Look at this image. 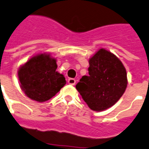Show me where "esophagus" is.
<instances>
[{
  "mask_svg": "<svg viewBox=\"0 0 149 149\" xmlns=\"http://www.w3.org/2000/svg\"><path fill=\"white\" fill-rule=\"evenodd\" d=\"M68 83L71 84V85H74L76 83V81L74 78H69V79L68 80Z\"/></svg>",
  "mask_w": 149,
  "mask_h": 149,
  "instance_id": "esophagus-1",
  "label": "esophagus"
}]
</instances>
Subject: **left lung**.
Masks as SVG:
<instances>
[{
	"mask_svg": "<svg viewBox=\"0 0 149 149\" xmlns=\"http://www.w3.org/2000/svg\"><path fill=\"white\" fill-rule=\"evenodd\" d=\"M89 65V75L80 79L76 89L92 110L103 111L116 104L126 91V68L116 55L104 49L90 58Z\"/></svg>",
	"mask_w": 149,
	"mask_h": 149,
	"instance_id": "1",
	"label": "left lung"
}]
</instances>
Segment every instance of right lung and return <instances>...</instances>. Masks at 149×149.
Returning <instances> with one entry per match:
<instances>
[{
    "label": "right lung",
    "mask_w": 149,
    "mask_h": 149,
    "mask_svg": "<svg viewBox=\"0 0 149 149\" xmlns=\"http://www.w3.org/2000/svg\"><path fill=\"white\" fill-rule=\"evenodd\" d=\"M56 60L50 55L33 56L18 71L20 87L30 99L44 102L51 99L66 84L63 74L56 72Z\"/></svg>",
    "instance_id": "obj_1"
}]
</instances>
